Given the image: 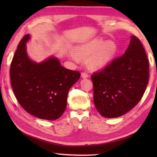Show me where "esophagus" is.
<instances>
[{"label":"esophagus","instance_id":"esophagus-1","mask_svg":"<svg viewBox=\"0 0 157 157\" xmlns=\"http://www.w3.org/2000/svg\"><path fill=\"white\" fill-rule=\"evenodd\" d=\"M81 76H82V78H88L89 77V74L86 73H85V72H82V74H81Z\"/></svg>","mask_w":157,"mask_h":157}]
</instances>
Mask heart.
<instances>
[{
    "instance_id": "1",
    "label": "heart",
    "mask_w": 157,
    "mask_h": 157,
    "mask_svg": "<svg viewBox=\"0 0 157 157\" xmlns=\"http://www.w3.org/2000/svg\"><path fill=\"white\" fill-rule=\"evenodd\" d=\"M117 51V46L113 41L106 42L104 39L98 38L86 42L78 48V55L71 53L74 60L78 61L91 57L89 64L92 68H102L111 62Z\"/></svg>"
}]
</instances>
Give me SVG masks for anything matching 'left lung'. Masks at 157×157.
Wrapping results in <instances>:
<instances>
[{"instance_id":"8db88e82","label":"left lung","mask_w":157,"mask_h":157,"mask_svg":"<svg viewBox=\"0 0 157 157\" xmlns=\"http://www.w3.org/2000/svg\"><path fill=\"white\" fill-rule=\"evenodd\" d=\"M95 107L105 118L121 116L141 100L149 80V62L141 42L132 36L122 56L91 75Z\"/></svg>"}]
</instances>
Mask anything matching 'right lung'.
<instances>
[{
  "label": "right lung",
  "mask_w": 157,
  "mask_h": 157,
  "mask_svg": "<svg viewBox=\"0 0 157 157\" xmlns=\"http://www.w3.org/2000/svg\"><path fill=\"white\" fill-rule=\"evenodd\" d=\"M30 35L21 39L10 66L12 87L28 113L44 120L59 118L64 112L69 89L78 81V71L65 68L54 57L37 63L26 52Z\"/></svg>",
  "instance_id": "obj_1"
}]
</instances>
